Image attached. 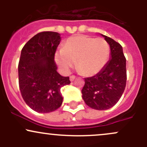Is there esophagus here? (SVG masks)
<instances>
[{"label": "esophagus", "mask_w": 147, "mask_h": 147, "mask_svg": "<svg viewBox=\"0 0 147 147\" xmlns=\"http://www.w3.org/2000/svg\"><path fill=\"white\" fill-rule=\"evenodd\" d=\"M75 75H71V76L69 77V80H70L71 82H73V81L75 80Z\"/></svg>", "instance_id": "34e87169"}]
</instances>
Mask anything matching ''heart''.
<instances>
[{"label": "heart", "mask_w": 147, "mask_h": 147, "mask_svg": "<svg viewBox=\"0 0 147 147\" xmlns=\"http://www.w3.org/2000/svg\"><path fill=\"white\" fill-rule=\"evenodd\" d=\"M109 46L104 38L80 35L72 36L65 41L64 47L55 55V60L64 72L75 65L84 75L98 73L107 62Z\"/></svg>", "instance_id": "obj_1"}]
</instances>
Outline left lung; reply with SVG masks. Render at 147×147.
Returning <instances> with one entry per match:
<instances>
[{"label": "left lung", "mask_w": 147, "mask_h": 147, "mask_svg": "<svg viewBox=\"0 0 147 147\" xmlns=\"http://www.w3.org/2000/svg\"><path fill=\"white\" fill-rule=\"evenodd\" d=\"M110 47V59L94 76L84 78L82 98L87 106L97 110L112 107L119 100L127 82L126 58L121 45L102 35Z\"/></svg>", "instance_id": "left-lung-1"}]
</instances>
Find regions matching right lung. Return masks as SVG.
Wrapping results in <instances>:
<instances>
[{
    "instance_id": "right-lung-1",
    "label": "right lung",
    "mask_w": 147,
    "mask_h": 147,
    "mask_svg": "<svg viewBox=\"0 0 147 147\" xmlns=\"http://www.w3.org/2000/svg\"><path fill=\"white\" fill-rule=\"evenodd\" d=\"M60 40L58 32H39L21 50L19 87L24 101L37 112L48 113L58 109L63 100L60 89L70 84L69 77L57 72L54 60Z\"/></svg>"
}]
</instances>
